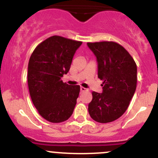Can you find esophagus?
Here are the masks:
<instances>
[{
    "instance_id": "1",
    "label": "esophagus",
    "mask_w": 158,
    "mask_h": 158,
    "mask_svg": "<svg viewBox=\"0 0 158 158\" xmlns=\"http://www.w3.org/2000/svg\"><path fill=\"white\" fill-rule=\"evenodd\" d=\"M80 90H81V92H85V91H87V89H85V88H84V87L81 86L80 87Z\"/></svg>"
}]
</instances>
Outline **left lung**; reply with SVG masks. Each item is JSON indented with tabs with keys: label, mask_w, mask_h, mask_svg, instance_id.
I'll use <instances>...</instances> for the list:
<instances>
[{
	"label": "left lung",
	"mask_w": 158,
	"mask_h": 158,
	"mask_svg": "<svg viewBox=\"0 0 158 158\" xmlns=\"http://www.w3.org/2000/svg\"><path fill=\"white\" fill-rule=\"evenodd\" d=\"M98 62V77L102 93L92 92L89 104L91 118L108 123L120 118L128 109L137 86V65L122 45L113 41L88 43Z\"/></svg>",
	"instance_id": "8db88e82"
}]
</instances>
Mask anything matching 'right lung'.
<instances>
[{
	"label": "right lung",
	"instance_id": "right-lung-1",
	"mask_svg": "<svg viewBox=\"0 0 158 158\" xmlns=\"http://www.w3.org/2000/svg\"><path fill=\"white\" fill-rule=\"evenodd\" d=\"M82 42L52 36L39 44L30 56L27 82L32 102L39 114L52 123L69 118L80 86L62 80L69 72L73 56Z\"/></svg>",
	"mask_w": 158,
	"mask_h": 158
}]
</instances>
